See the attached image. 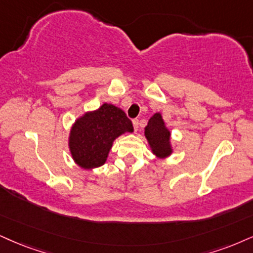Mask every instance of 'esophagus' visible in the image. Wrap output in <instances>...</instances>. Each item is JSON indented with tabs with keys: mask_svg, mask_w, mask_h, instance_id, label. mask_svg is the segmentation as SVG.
<instances>
[{
	"mask_svg": "<svg viewBox=\"0 0 253 253\" xmlns=\"http://www.w3.org/2000/svg\"><path fill=\"white\" fill-rule=\"evenodd\" d=\"M132 124H133V129H135V131H137V130H138V120H133Z\"/></svg>",
	"mask_w": 253,
	"mask_h": 253,
	"instance_id": "1",
	"label": "esophagus"
}]
</instances>
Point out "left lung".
<instances>
[{
	"instance_id": "8db88e82",
	"label": "left lung",
	"mask_w": 253,
	"mask_h": 253,
	"mask_svg": "<svg viewBox=\"0 0 253 253\" xmlns=\"http://www.w3.org/2000/svg\"><path fill=\"white\" fill-rule=\"evenodd\" d=\"M144 136L150 150L160 160H167L173 152L171 132L168 129L161 112H156L144 127Z\"/></svg>"
}]
</instances>
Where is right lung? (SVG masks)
Instances as JSON below:
<instances>
[{"label": "right lung", "mask_w": 253, "mask_h": 253, "mask_svg": "<svg viewBox=\"0 0 253 253\" xmlns=\"http://www.w3.org/2000/svg\"><path fill=\"white\" fill-rule=\"evenodd\" d=\"M132 133L131 121L126 112L110 103L84 112L71 126L68 146L75 163L84 170L102 167L108 160L115 139Z\"/></svg>", "instance_id": "1"}]
</instances>
